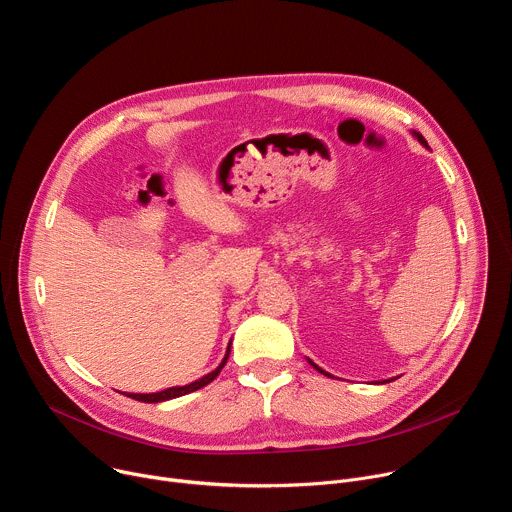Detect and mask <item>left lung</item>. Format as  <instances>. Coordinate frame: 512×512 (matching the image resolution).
<instances>
[{
	"label": "left lung",
	"instance_id": "8db88e82",
	"mask_svg": "<svg viewBox=\"0 0 512 512\" xmlns=\"http://www.w3.org/2000/svg\"><path fill=\"white\" fill-rule=\"evenodd\" d=\"M411 133H413V137H415V139H417V141H419V143L423 145V148H429V145H427V141H425V137H423V135H421L419 131H411ZM306 360H308V362L312 364V367H314V369H316L318 373H322V375H326V377H332L330 373H326L324 369H320V367H318V364H316L314 360H310V358H306ZM391 381H393V379H387V381H383V383H391ZM377 385H379V383H377Z\"/></svg>",
	"mask_w": 512,
	"mask_h": 512
}]
</instances>
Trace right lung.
I'll return each mask as SVG.
<instances>
[{"mask_svg":"<svg viewBox=\"0 0 512 512\" xmlns=\"http://www.w3.org/2000/svg\"><path fill=\"white\" fill-rule=\"evenodd\" d=\"M229 354H231V342H229V346H227V352H225V358L221 360V364H218V367H216L212 373H208V375H204V377H200V379H196V381H192V383H188V385H182V387H168V389L158 391V393H123V395L131 397V399H135V401H143V403H160V401H170V399H176V397L194 393V391L206 387L208 383H212V381L218 377V373L223 371V367H225L227 360H229Z\"/></svg>","mask_w":512,"mask_h":512,"instance_id":"obj_1","label":"right lung"}]
</instances>
